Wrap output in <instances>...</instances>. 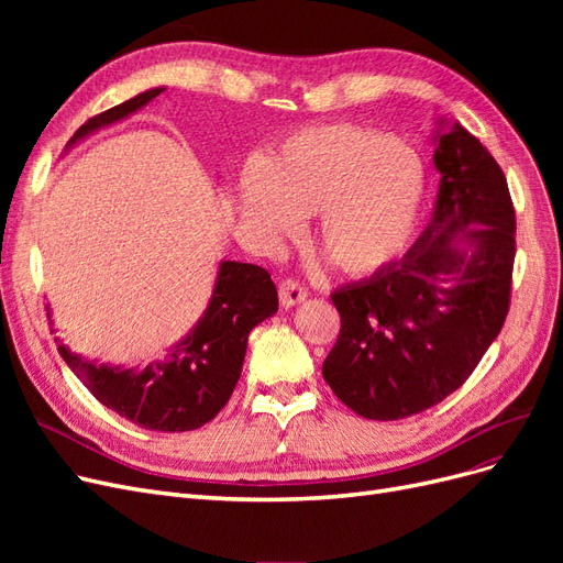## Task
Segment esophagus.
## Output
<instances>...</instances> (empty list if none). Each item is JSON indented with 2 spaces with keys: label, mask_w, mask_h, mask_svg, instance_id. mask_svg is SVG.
<instances>
[{
  "label": "esophagus",
  "mask_w": 563,
  "mask_h": 563,
  "mask_svg": "<svg viewBox=\"0 0 563 563\" xmlns=\"http://www.w3.org/2000/svg\"><path fill=\"white\" fill-rule=\"evenodd\" d=\"M305 298H308V288L300 286L294 279H286L279 284V300L284 308H296Z\"/></svg>",
  "instance_id": "obj_1"
}]
</instances>
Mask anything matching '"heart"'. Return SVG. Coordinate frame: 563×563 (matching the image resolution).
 I'll list each match as a JSON object with an SVG mask.
<instances>
[{"label":"heart","instance_id":"b5f03b06","mask_svg":"<svg viewBox=\"0 0 563 563\" xmlns=\"http://www.w3.org/2000/svg\"><path fill=\"white\" fill-rule=\"evenodd\" d=\"M430 192L428 164L389 133L354 124L300 129L249 162L240 211L269 240L291 236L319 211L317 242L352 277L387 267L411 244Z\"/></svg>","mask_w":563,"mask_h":563}]
</instances>
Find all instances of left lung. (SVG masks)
I'll return each mask as SVG.
<instances>
[{
    "instance_id": "obj_1",
    "label": "left lung",
    "mask_w": 563,
    "mask_h": 563,
    "mask_svg": "<svg viewBox=\"0 0 563 563\" xmlns=\"http://www.w3.org/2000/svg\"><path fill=\"white\" fill-rule=\"evenodd\" d=\"M439 192L404 258L331 294L340 335L323 380L356 416L401 420L444 401L498 338L512 291L515 207L498 162L439 119Z\"/></svg>"
}]
</instances>
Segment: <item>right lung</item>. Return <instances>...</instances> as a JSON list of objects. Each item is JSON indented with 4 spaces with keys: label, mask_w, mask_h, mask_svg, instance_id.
<instances>
[{
    "label": "right lung",
    "mask_w": 563,
    "mask_h": 563,
    "mask_svg": "<svg viewBox=\"0 0 563 563\" xmlns=\"http://www.w3.org/2000/svg\"><path fill=\"white\" fill-rule=\"evenodd\" d=\"M162 89H150L122 106L91 117L67 143L70 150L93 131L122 122L145 108ZM279 308L277 286L265 267L223 261L201 319L166 356L145 368L96 364L67 350L58 352L91 395L133 424L157 432L197 430L218 416L242 376L249 333Z\"/></svg>",
    "instance_id": "add662e5"
}]
</instances>
